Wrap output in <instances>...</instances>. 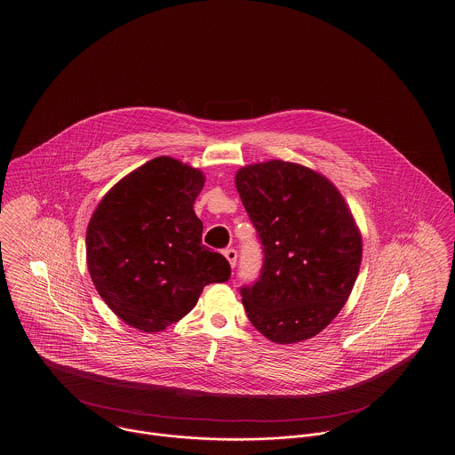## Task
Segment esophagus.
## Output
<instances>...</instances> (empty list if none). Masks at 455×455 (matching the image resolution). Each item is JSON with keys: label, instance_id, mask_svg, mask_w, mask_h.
Returning <instances> with one entry per match:
<instances>
[{"label": "esophagus", "instance_id": "34e87169", "mask_svg": "<svg viewBox=\"0 0 455 455\" xmlns=\"http://www.w3.org/2000/svg\"><path fill=\"white\" fill-rule=\"evenodd\" d=\"M223 254H225V258L228 259V262H230V266L235 267V264H237V251H235V249H227Z\"/></svg>", "mask_w": 455, "mask_h": 455}]
</instances>
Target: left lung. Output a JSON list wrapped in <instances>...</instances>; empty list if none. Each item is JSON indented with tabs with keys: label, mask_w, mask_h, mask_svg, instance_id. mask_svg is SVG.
<instances>
[{
	"label": "left lung",
	"mask_w": 455,
	"mask_h": 455,
	"mask_svg": "<svg viewBox=\"0 0 455 455\" xmlns=\"http://www.w3.org/2000/svg\"><path fill=\"white\" fill-rule=\"evenodd\" d=\"M235 186L264 252L259 280L240 288L247 317L273 343L310 339L360 271L362 234L347 201L323 173L283 160L242 167Z\"/></svg>",
	"instance_id": "left-lung-1"
}]
</instances>
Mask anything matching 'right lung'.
<instances>
[{
  "label": "right lung",
  "instance_id": "add662e5",
  "mask_svg": "<svg viewBox=\"0 0 455 455\" xmlns=\"http://www.w3.org/2000/svg\"><path fill=\"white\" fill-rule=\"evenodd\" d=\"M204 175L156 156L102 197L87 228L92 282L131 327L158 332L193 310L203 288L230 278V264L201 243L196 197Z\"/></svg>",
  "mask_w": 455,
  "mask_h": 455
}]
</instances>
